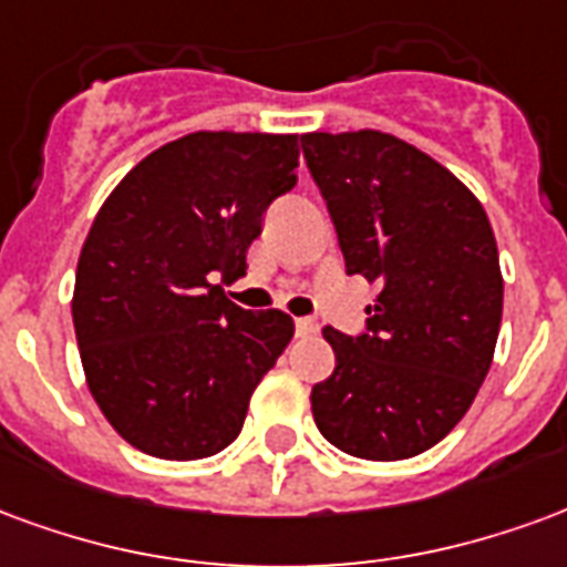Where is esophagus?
Masks as SVG:
<instances>
[{
    "instance_id": "esophagus-1",
    "label": "esophagus",
    "mask_w": 567,
    "mask_h": 567,
    "mask_svg": "<svg viewBox=\"0 0 567 567\" xmlns=\"http://www.w3.org/2000/svg\"><path fill=\"white\" fill-rule=\"evenodd\" d=\"M317 332H320V323L311 320V317H299V320H296V334H299V338H311V334Z\"/></svg>"
}]
</instances>
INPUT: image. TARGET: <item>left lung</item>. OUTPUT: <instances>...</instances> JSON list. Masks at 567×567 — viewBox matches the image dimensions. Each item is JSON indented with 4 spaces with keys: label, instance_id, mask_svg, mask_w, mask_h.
Returning a JSON list of instances; mask_svg holds the SVG:
<instances>
[{
    "label": "left lung",
    "instance_id": "obj_1",
    "mask_svg": "<svg viewBox=\"0 0 567 567\" xmlns=\"http://www.w3.org/2000/svg\"><path fill=\"white\" fill-rule=\"evenodd\" d=\"M301 151L347 275L378 280L365 332L326 326L334 371L311 390L329 444L411 458L453 432L493 365L504 280L493 226L462 181L378 130L308 132Z\"/></svg>",
    "mask_w": 567,
    "mask_h": 567
}]
</instances>
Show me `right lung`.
<instances>
[{
    "mask_svg": "<svg viewBox=\"0 0 567 567\" xmlns=\"http://www.w3.org/2000/svg\"><path fill=\"white\" fill-rule=\"evenodd\" d=\"M296 165L299 135L193 132L144 156L99 208L74 275V334L99 411L147 456L229 447L296 332L284 311H244L223 289L244 275L268 205L296 187Z\"/></svg>",
    "mask_w": 567,
    "mask_h": 567,
    "instance_id": "1",
    "label": "right lung"
}]
</instances>
